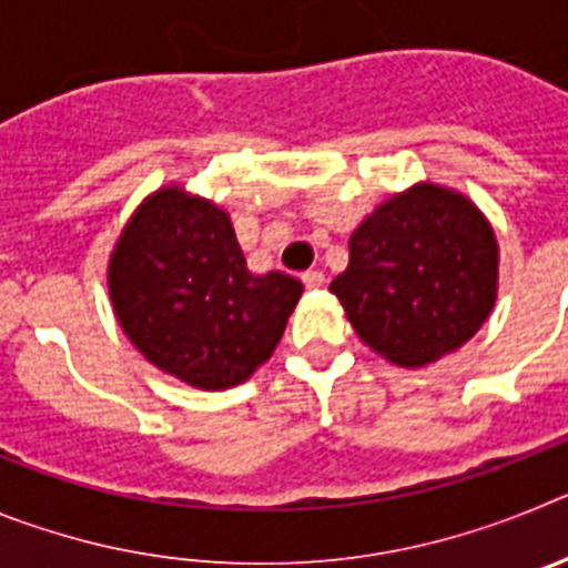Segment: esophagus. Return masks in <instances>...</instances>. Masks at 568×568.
I'll return each instance as SVG.
<instances>
[{
    "label": "esophagus",
    "instance_id": "obj_1",
    "mask_svg": "<svg viewBox=\"0 0 568 568\" xmlns=\"http://www.w3.org/2000/svg\"><path fill=\"white\" fill-rule=\"evenodd\" d=\"M301 281H304V287L307 290H321L327 284V275L321 273V270H307V273L301 275Z\"/></svg>",
    "mask_w": 568,
    "mask_h": 568
}]
</instances>
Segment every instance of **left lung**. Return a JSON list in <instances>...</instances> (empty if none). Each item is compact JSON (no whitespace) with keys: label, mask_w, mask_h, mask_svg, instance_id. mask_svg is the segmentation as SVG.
<instances>
[{"label":"left lung","mask_w":568,"mask_h":568,"mask_svg":"<svg viewBox=\"0 0 568 568\" xmlns=\"http://www.w3.org/2000/svg\"><path fill=\"white\" fill-rule=\"evenodd\" d=\"M498 244L480 210L418 184L381 204L349 239V267L329 284L366 346L424 366L478 333L495 307Z\"/></svg>","instance_id":"obj_1"}]
</instances>
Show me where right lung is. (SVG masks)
Instances as JSON below:
<instances>
[{"mask_svg":"<svg viewBox=\"0 0 568 568\" xmlns=\"http://www.w3.org/2000/svg\"><path fill=\"white\" fill-rule=\"evenodd\" d=\"M108 287L139 353L199 389L247 381L304 293L287 273H250L230 215L182 187L159 190L135 210Z\"/></svg>","mask_w":568,"mask_h":568,"instance_id":"obj_1","label":"right lung"}]
</instances>
